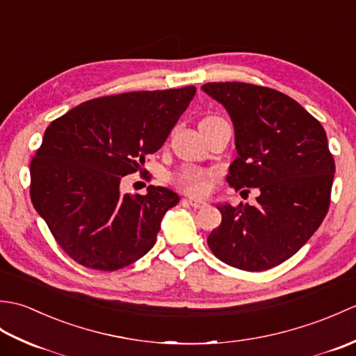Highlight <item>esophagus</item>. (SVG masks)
Instances as JSON below:
<instances>
[{
    "label": "esophagus",
    "mask_w": 356,
    "mask_h": 356,
    "mask_svg": "<svg viewBox=\"0 0 356 356\" xmlns=\"http://www.w3.org/2000/svg\"><path fill=\"white\" fill-rule=\"evenodd\" d=\"M186 202L190 203V205L193 207V208H202V207H205L207 203L203 202L202 199H195V197H190V199H186Z\"/></svg>",
    "instance_id": "obj_1"
}]
</instances>
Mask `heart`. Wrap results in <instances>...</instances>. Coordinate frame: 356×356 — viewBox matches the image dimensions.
<instances>
[{
	"mask_svg": "<svg viewBox=\"0 0 356 356\" xmlns=\"http://www.w3.org/2000/svg\"><path fill=\"white\" fill-rule=\"evenodd\" d=\"M209 179L211 174L207 171L197 168H186L177 174L176 182L182 188H185L186 191L200 194L208 190Z\"/></svg>",
	"mask_w": 356,
	"mask_h": 356,
	"instance_id": "heart-1",
	"label": "heart"
}]
</instances>
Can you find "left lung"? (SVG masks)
I'll use <instances>...</instances> for the list:
<instances>
[{
  "instance_id": "8db88e82",
  "label": "left lung",
  "mask_w": 356,
  "mask_h": 356,
  "mask_svg": "<svg viewBox=\"0 0 356 356\" xmlns=\"http://www.w3.org/2000/svg\"><path fill=\"white\" fill-rule=\"evenodd\" d=\"M203 92L232 120L237 157L228 184L259 188L257 205L218 203L222 223L208 236L217 259L259 272L298 251L326 217L335 162L323 125L292 97L245 82H209Z\"/></svg>"
}]
</instances>
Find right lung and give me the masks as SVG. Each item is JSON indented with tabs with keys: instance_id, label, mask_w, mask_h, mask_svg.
I'll return each instance as SVG.
<instances>
[{
	"instance_id": "1",
	"label": "right lung",
	"mask_w": 356,
	"mask_h": 356,
	"mask_svg": "<svg viewBox=\"0 0 356 356\" xmlns=\"http://www.w3.org/2000/svg\"><path fill=\"white\" fill-rule=\"evenodd\" d=\"M194 95L190 86L104 96L47 127L30 163V197L74 261L118 270L154 246L177 193L149 185L145 195L122 194L120 182L163 145Z\"/></svg>"
}]
</instances>
